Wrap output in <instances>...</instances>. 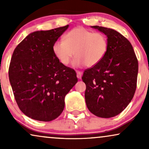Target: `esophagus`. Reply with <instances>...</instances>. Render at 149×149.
<instances>
[{
  "mask_svg": "<svg viewBox=\"0 0 149 149\" xmlns=\"http://www.w3.org/2000/svg\"><path fill=\"white\" fill-rule=\"evenodd\" d=\"M77 76L78 79H81V77H82V72L79 70H77Z\"/></svg>",
  "mask_w": 149,
  "mask_h": 149,
  "instance_id": "1",
  "label": "esophagus"
}]
</instances>
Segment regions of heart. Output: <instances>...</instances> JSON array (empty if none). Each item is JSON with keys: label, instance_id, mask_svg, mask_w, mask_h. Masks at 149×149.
I'll list each match as a JSON object with an SVG mask.
<instances>
[{"label": "heart", "instance_id": "heart-1", "mask_svg": "<svg viewBox=\"0 0 149 149\" xmlns=\"http://www.w3.org/2000/svg\"><path fill=\"white\" fill-rule=\"evenodd\" d=\"M108 47L109 40L104 34L79 26L67 32L64 41H55L52 51L59 62L64 66L69 64L74 55V66L85 64L87 67H93L104 58Z\"/></svg>", "mask_w": 149, "mask_h": 149}]
</instances>
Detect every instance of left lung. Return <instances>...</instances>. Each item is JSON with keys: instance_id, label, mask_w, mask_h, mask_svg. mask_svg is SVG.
<instances>
[{"instance_id": "obj_1", "label": "left lung", "mask_w": 149, "mask_h": 149, "mask_svg": "<svg viewBox=\"0 0 149 149\" xmlns=\"http://www.w3.org/2000/svg\"><path fill=\"white\" fill-rule=\"evenodd\" d=\"M92 28L107 36L109 47L102 60L83 72L85 102L89 111L97 117H113L121 113L133 98L138 59L132 44L119 32L102 26Z\"/></svg>"}]
</instances>
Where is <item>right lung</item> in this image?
Listing matches in <instances>:
<instances>
[{"instance_id": "right-lung-1", "label": "right lung", "mask_w": 149, "mask_h": 149, "mask_svg": "<svg viewBox=\"0 0 149 149\" xmlns=\"http://www.w3.org/2000/svg\"><path fill=\"white\" fill-rule=\"evenodd\" d=\"M68 25L30 34L12 55L9 78L18 107L32 119L51 121L64 109V97L78 81L74 69L61 64L52 51Z\"/></svg>"}]
</instances>
